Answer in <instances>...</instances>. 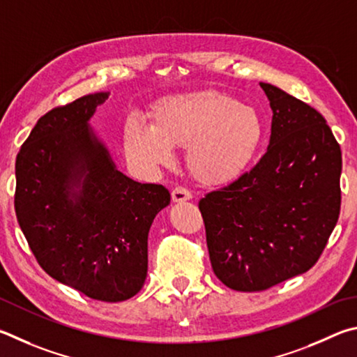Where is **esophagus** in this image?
Returning a JSON list of instances; mask_svg holds the SVG:
<instances>
[{
	"label": "esophagus",
	"instance_id": "1",
	"mask_svg": "<svg viewBox=\"0 0 357 357\" xmlns=\"http://www.w3.org/2000/svg\"><path fill=\"white\" fill-rule=\"evenodd\" d=\"M191 199V192L188 190L182 188V186H177V188L172 190V202H185Z\"/></svg>",
	"mask_w": 357,
	"mask_h": 357
}]
</instances>
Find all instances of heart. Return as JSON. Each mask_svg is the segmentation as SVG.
I'll return each mask as SVG.
<instances>
[{"label":"heart","instance_id":"heart-1","mask_svg":"<svg viewBox=\"0 0 357 357\" xmlns=\"http://www.w3.org/2000/svg\"><path fill=\"white\" fill-rule=\"evenodd\" d=\"M264 121L252 106L215 91L158 100L150 127L131 119L125 123V150L136 165L169 166L172 149H186V166L199 183L235 182L251 166L264 142Z\"/></svg>","mask_w":357,"mask_h":357}]
</instances>
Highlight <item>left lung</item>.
<instances>
[{"label": "left lung", "instance_id": "obj_1", "mask_svg": "<svg viewBox=\"0 0 357 357\" xmlns=\"http://www.w3.org/2000/svg\"><path fill=\"white\" fill-rule=\"evenodd\" d=\"M260 87L273 111L266 153L199 201L211 268L238 291L309 271L340 213L342 152L324 117L276 86Z\"/></svg>", "mask_w": 357, "mask_h": 357}]
</instances>
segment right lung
<instances>
[{
  "label": "right lung",
  "mask_w": 357,
  "mask_h": 357,
  "mask_svg": "<svg viewBox=\"0 0 357 357\" xmlns=\"http://www.w3.org/2000/svg\"><path fill=\"white\" fill-rule=\"evenodd\" d=\"M109 92L37 121L15 161V213L39 265L98 301L135 296L147 278V240L171 195L121 172L91 127Z\"/></svg>",
  "instance_id": "1"
}]
</instances>
